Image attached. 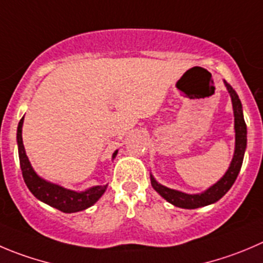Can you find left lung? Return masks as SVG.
Returning <instances> with one entry per match:
<instances>
[{"mask_svg": "<svg viewBox=\"0 0 263 263\" xmlns=\"http://www.w3.org/2000/svg\"><path fill=\"white\" fill-rule=\"evenodd\" d=\"M227 90H229L230 96H231L232 101V108H234V116H235V154L232 157L231 165H230L229 171L226 172L223 177L217 182L216 184L204 191L202 194L197 195H189L184 192L177 191V190L167 189V187L162 186V184L157 183L151 176V183L152 187L164 197L166 201L171 204L176 205L178 208L183 209H196L200 206H205V205L213 204V202L218 201L234 184L236 181L239 172L241 169L242 159H244V152H246L247 147V125L244 121V116H242V107L241 102H240L239 97H237L236 91L232 89L230 84L224 81Z\"/></svg>", "mask_w": 263, "mask_h": 263, "instance_id": "8db88e82", "label": "left lung"}]
</instances>
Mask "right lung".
Here are the masks:
<instances>
[{
  "label": "right lung",
  "instance_id": "1",
  "mask_svg": "<svg viewBox=\"0 0 263 263\" xmlns=\"http://www.w3.org/2000/svg\"><path fill=\"white\" fill-rule=\"evenodd\" d=\"M24 116L19 121L17 125V151H19V160H21V169L22 174H23V179L26 182L27 187L29 191L34 195L39 200L46 202L47 205L57 208L58 211L63 212V213H74V212L84 211V209L89 208L96 201H98L99 197L104 194L107 189L106 186H96L91 189L86 190L84 192H76L71 191V190L63 189V187L58 186V184H52L50 182L44 181L40 178L34 171L32 169L29 160L26 155V149H24L23 139H22V126H23ZM117 155V151L115 152V157Z\"/></svg>",
  "mask_w": 263,
  "mask_h": 263
}]
</instances>
